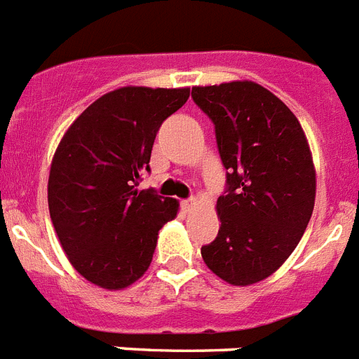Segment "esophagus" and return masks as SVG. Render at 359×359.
<instances>
[{"label": "esophagus", "mask_w": 359, "mask_h": 359, "mask_svg": "<svg viewBox=\"0 0 359 359\" xmlns=\"http://www.w3.org/2000/svg\"><path fill=\"white\" fill-rule=\"evenodd\" d=\"M196 205H198V201H196L194 198H190V199H183L182 201V208L185 212H192L196 208Z\"/></svg>", "instance_id": "esophagus-1"}]
</instances>
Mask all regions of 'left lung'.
<instances>
[{
    "label": "left lung",
    "mask_w": 359,
    "mask_h": 359,
    "mask_svg": "<svg viewBox=\"0 0 359 359\" xmlns=\"http://www.w3.org/2000/svg\"><path fill=\"white\" fill-rule=\"evenodd\" d=\"M212 120L226 189L217 199L221 226L203 261L233 286L277 271L302 239L315 207V167L290 107L248 81L192 88Z\"/></svg>",
    "instance_id": "8db88e82"
}]
</instances>
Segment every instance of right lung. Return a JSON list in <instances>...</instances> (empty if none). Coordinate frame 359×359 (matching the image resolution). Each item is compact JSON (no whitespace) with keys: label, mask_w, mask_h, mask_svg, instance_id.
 Instances as JSON below:
<instances>
[{"label":"right lung","mask_w":359,"mask_h":359,"mask_svg":"<svg viewBox=\"0 0 359 359\" xmlns=\"http://www.w3.org/2000/svg\"><path fill=\"white\" fill-rule=\"evenodd\" d=\"M189 88L128 86L95 100L69 126L48 180V207L62 250L79 273L122 290L147 271L158 231L177 201L138 190L160 126L189 100Z\"/></svg>","instance_id":"1"}]
</instances>
